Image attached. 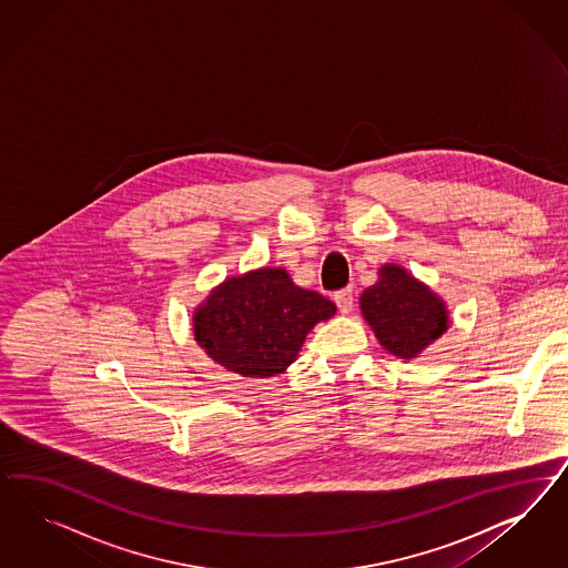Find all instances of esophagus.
<instances>
[{"label":"esophagus","mask_w":568,"mask_h":568,"mask_svg":"<svg viewBox=\"0 0 568 568\" xmlns=\"http://www.w3.org/2000/svg\"><path fill=\"white\" fill-rule=\"evenodd\" d=\"M333 300H335L337 308L342 310L344 314H347V312L352 310V306H354V290H352V287L339 290V292H335Z\"/></svg>","instance_id":"34e87169"}]
</instances>
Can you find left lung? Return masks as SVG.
<instances>
[{
    "label": "left lung",
    "instance_id": "obj_1",
    "mask_svg": "<svg viewBox=\"0 0 568 568\" xmlns=\"http://www.w3.org/2000/svg\"><path fill=\"white\" fill-rule=\"evenodd\" d=\"M361 306L381 345L399 358H414L447 328L444 302L396 264L381 268Z\"/></svg>",
    "mask_w": 568,
    "mask_h": 568
}]
</instances>
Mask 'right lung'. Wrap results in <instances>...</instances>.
Segmentation results:
<instances>
[{
    "instance_id": "add662e5",
    "label": "right lung",
    "mask_w": 568,
    "mask_h": 568,
    "mask_svg": "<svg viewBox=\"0 0 568 568\" xmlns=\"http://www.w3.org/2000/svg\"><path fill=\"white\" fill-rule=\"evenodd\" d=\"M335 314L321 293L293 285L285 268L226 278L193 316L197 344L241 377H275L297 356L310 328Z\"/></svg>"
}]
</instances>
